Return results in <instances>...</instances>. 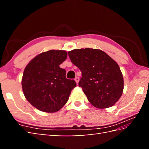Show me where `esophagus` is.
<instances>
[{
	"instance_id": "1",
	"label": "esophagus",
	"mask_w": 149,
	"mask_h": 149,
	"mask_svg": "<svg viewBox=\"0 0 149 149\" xmlns=\"http://www.w3.org/2000/svg\"><path fill=\"white\" fill-rule=\"evenodd\" d=\"M75 82H76L77 84H78L79 81V77H75Z\"/></svg>"
}]
</instances>
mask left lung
Instances as JSON below:
<instances>
[{
  "label": "left lung",
  "instance_id": "1",
  "mask_svg": "<svg viewBox=\"0 0 149 149\" xmlns=\"http://www.w3.org/2000/svg\"><path fill=\"white\" fill-rule=\"evenodd\" d=\"M68 54L82 72L79 86L89 102L99 109L115 105L123 90V75L116 62L99 49H74Z\"/></svg>",
  "mask_w": 149,
  "mask_h": 149
}]
</instances>
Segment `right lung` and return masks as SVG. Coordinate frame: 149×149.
I'll return each instance as SVG.
<instances>
[{"label":"right lung","mask_w":149,"mask_h":149,"mask_svg":"<svg viewBox=\"0 0 149 149\" xmlns=\"http://www.w3.org/2000/svg\"><path fill=\"white\" fill-rule=\"evenodd\" d=\"M66 58L65 50H50L36 56L25 68L22 90L26 99L36 109L54 113L67 102L76 83L66 79V70L59 67Z\"/></svg>","instance_id":"obj_1"}]
</instances>
